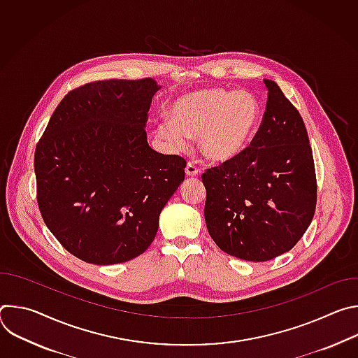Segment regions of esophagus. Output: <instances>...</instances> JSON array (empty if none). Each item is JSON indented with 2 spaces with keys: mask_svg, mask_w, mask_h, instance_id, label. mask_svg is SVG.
Instances as JSON below:
<instances>
[{
  "mask_svg": "<svg viewBox=\"0 0 358 358\" xmlns=\"http://www.w3.org/2000/svg\"><path fill=\"white\" fill-rule=\"evenodd\" d=\"M198 173H199V170H198L196 166H194L192 163H188V164H187V167H185V174H187L188 177H195V176H198Z\"/></svg>",
  "mask_w": 358,
  "mask_h": 358,
  "instance_id": "esophagus-1",
  "label": "esophagus"
}]
</instances>
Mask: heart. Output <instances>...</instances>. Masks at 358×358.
<instances>
[{"label": "heart", "instance_id": "heart-1", "mask_svg": "<svg viewBox=\"0 0 358 358\" xmlns=\"http://www.w3.org/2000/svg\"><path fill=\"white\" fill-rule=\"evenodd\" d=\"M261 117L259 100L249 92L199 90L174 101L171 122H159L156 134L176 151L187 147L188 137H199L202 155L225 163L241 156L250 144Z\"/></svg>", "mask_w": 358, "mask_h": 358}]
</instances>
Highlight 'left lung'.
Instances as JSON below:
<instances>
[{
	"label": "left lung",
	"mask_w": 358,
	"mask_h": 358,
	"mask_svg": "<svg viewBox=\"0 0 358 358\" xmlns=\"http://www.w3.org/2000/svg\"><path fill=\"white\" fill-rule=\"evenodd\" d=\"M266 110L241 156L207 169L206 222L221 250L249 262L290 250L316 211L317 181L308 130L280 87L265 79Z\"/></svg>",
	"instance_id": "8db88e82"
}]
</instances>
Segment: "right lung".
<instances>
[{"instance_id": "right-lung-1", "label": "right lung", "mask_w": 358, "mask_h": 358, "mask_svg": "<svg viewBox=\"0 0 358 358\" xmlns=\"http://www.w3.org/2000/svg\"><path fill=\"white\" fill-rule=\"evenodd\" d=\"M151 78L96 80L71 90L35 148L36 201L49 231L73 257L115 265L155 239L187 162L147 143Z\"/></svg>"}]
</instances>
